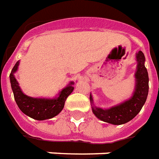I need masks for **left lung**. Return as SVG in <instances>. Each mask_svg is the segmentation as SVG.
<instances>
[{
  "instance_id": "1",
  "label": "left lung",
  "mask_w": 159,
  "mask_h": 159,
  "mask_svg": "<svg viewBox=\"0 0 159 159\" xmlns=\"http://www.w3.org/2000/svg\"><path fill=\"white\" fill-rule=\"evenodd\" d=\"M137 70L136 72V90L130 99L109 109H103L93 107V112L96 117L107 123L113 125H122L130 120L141 111L148 94V73L145 67V56L142 51L136 54ZM90 101L93 98L90 95Z\"/></svg>"
}]
</instances>
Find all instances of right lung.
Listing matches in <instances>:
<instances>
[{
  "label": "right lung",
  "mask_w": 159,
  "mask_h": 159,
  "mask_svg": "<svg viewBox=\"0 0 159 159\" xmlns=\"http://www.w3.org/2000/svg\"><path fill=\"white\" fill-rule=\"evenodd\" d=\"M18 65L19 61H17L12 68L10 74V81L14 98L21 111L37 120H43L57 116L64 108L65 101L66 98L73 91V83L71 82L66 88H65L60 93L59 97L54 99L34 98L29 97L21 91L18 83L14 76V72L17 70Z\"/></svg>",
  "instance_id": "1"
}]
</instances>
